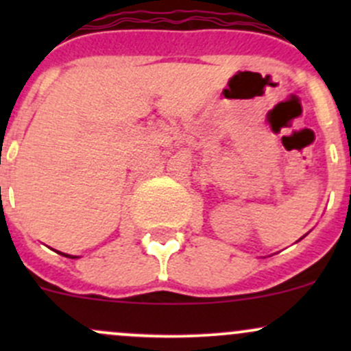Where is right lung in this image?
I'll return each instance as SVG.
<instances>
[{
	"label": "right lung",
	"instance_id": "right-lung-1",
	"mask_svg": "<svg viewBox=\"0 0 351 351\" xmlns=\"http://www.w3.org/2000/svg\"><path fill=\"white\" fill-rule=\"evenodd\" d=\"M62 254V253H61ZM64 256H67V258H76V256H69V254H64Z\"/></svg>",
	"mask_w": 351,
	"mask_h": 351
}]
</instances>
